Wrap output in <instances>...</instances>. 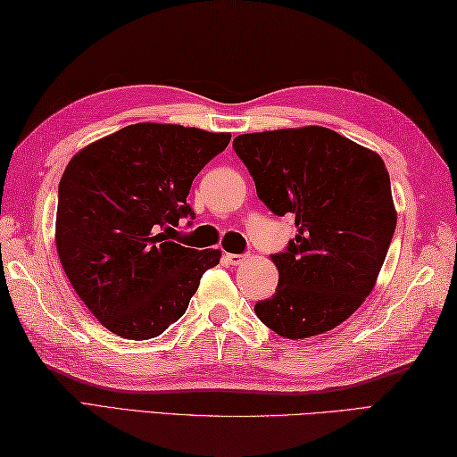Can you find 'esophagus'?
Listing matches in <instances>:
<instances>
[{"label": "esophagus", "instance_id": "34e87169", "mask_svg": "<svg viewBox=\"0 0 457 457\" xmlns=\"http://www.w3.org/2000/svg\"><path fill=\"white\" fill-rule=\"evenodd\" d=\"M226 259H228V263H229V265H239V263H244V261H245V255H239V253H226Z\"/></svg>", "mask_w": 457, "mask_h": 457}]
</instances>
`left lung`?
Instances as JSON below:
<instances>
[{"label": "left lung", "mask_w": 457, "mask_h": 457, "mask_svg": "<svg viewBox=\"0 0 457 457\" xmlns=\"http://www.w3.org/2000/svg\"><path fill=\"white\" fill-rule=\"evenodd\" d=\"M234 151L259 200L296 223V237L270 255L278 287L255 314L290 339L339 326L373 290L396 228L383 159L316 125L237 135Z\"/></svg>", "instance_id": "1"}]
</instances>
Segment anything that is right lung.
Instances as JSON below:
<instances>
[{"mask_svg":"<svg viewBox=\"0 0 457 457\" xmlns=\"http://www.w3.org/2000/svg\"><path fill=\"white\" fill-rule=\"evenodd\" d=\"M229 133L135 123L74 154L58 184L56 249L76 295L100 324L149 339L187 312L218 249L167 237L182 218L192 180L228 147ZM192 226V221H188Z\"/></svg>","mask_w":457,"mask_h":457,"instance_id":"add662e5","label":"right lung"}]
</instances>
